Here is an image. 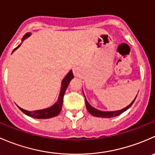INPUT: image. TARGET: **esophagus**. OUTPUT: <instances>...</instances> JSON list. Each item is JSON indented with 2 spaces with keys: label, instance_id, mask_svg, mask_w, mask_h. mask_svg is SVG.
Wrapping results in <instances>:
<instances>
[{
  "label": "esophagus",
  "instance_id": "1",
  "mask_svg": "<svg viewBox=\"0 0 155 155\" xmlns=\"http://www.w3.org/2000/svg\"><path fill=\"white\" fill-rule=\"evenodd\" d=\"M73 74H74V76H79V70H78V68H73Z\"/></svg>",
  "mask_w": 155,
  "mask_h": 155
}]
</instances>
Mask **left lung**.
Wrapping results in <instances>:
<instances>
[{
    "mask_svg": "<svg viewBox=\"0 0 155 155\" xmlns=\"http://www.w3.org/2000/svg\"><path fill=\"white\" fill-rule=\"evenodd\" d=\"M84 96H85V95H84ZM136 98H137V97H136L135 99L132 101V103H131L130 105H128L127 107L124 108V109H122L121 110L112 111V112H104V111H100L98 110V109H96L95 108L92 107L91 106L88 104V102H87L86 100V97H85V105H86L87 110L88 111V112L91 114V115H92L93 116H95V117H99V118H112V117L118 116V115H119L120 114H121L122 112H125L127 109H129V108L132 106V104H134V101H135Z\"/></svg>",
    "mask_w": 155,
    "mask_h": 155,
    "instance_id": "1",
    "label": "left lung"
}]
</instances>
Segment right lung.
<instances>
[{
    "instance_id": "obj_1",
    "label": "right lung",
    "mask_w": 155,
    "mask_h": 155,
    "mask_svg": "<svg viewBox=\"0 0 155 155\" xmlns=\"http://www.w3.org/2000/svg\"><path fill=\"white\" fill-rule=\"evenodd\" d=\"M30 35H31L30 33H27V34L23 37L22 41L25 38L28 37ZM19 46L20 45H18L16 48H14L12 52H13L15 49H17ZM73 78V72H72V70H70V71L68 73V75H67V76L64 78L63 80H62L61 88V92H60V95H59L58 101L54 105L51 106V107L47 108V109H40V110H36V111H27L21 109V108H20L19 107H18L19 108V109L23 112V113L28 115V116L31 117V118H39V119H45V118H52V117L57 116V115L61 112V110L62 104H63V97H64V95L65 91H66L67 87H68L70 80H71Z\"/></svg>"
}]
</instances>
